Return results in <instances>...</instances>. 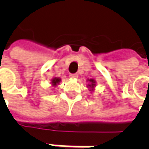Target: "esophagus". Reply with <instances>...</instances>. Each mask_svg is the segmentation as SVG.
I'll use <instances>...</instances> for the list:
<instances>
[{
    "label": "esophagus",
    "instance_id": "obj_1",
    "mask_svg": "<svg viewBox=\"0 0 149 149\" xmlns=\"http://www.w3.org/2000/svg\"><path fill=\"white\" fill-rule=\"evenodd\" d=\"M70 77L72 78V79H76L78 77L77 74H70Z\"/></svg>",
    "mask_w": 149,
    "mask_h": 149
}]
</instances>
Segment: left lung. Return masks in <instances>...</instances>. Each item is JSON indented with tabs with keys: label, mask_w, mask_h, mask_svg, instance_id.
Wrapping results in <instances>:
<instances>
[{
	"label": "left lung",
	"mask_w": 149,
	"mask_h": 149,
	"mask_svg": "<svg viewBox=\"0 0 149 149\" xmlns=\"http://www.w3.org/2000/svg\"><path fill=\"white\" fill-rule=\"evenodd\" d=\"M89 84H88V88L89 89H90V90L92 91L93 89H94V88H95V79H89Z\"/></svg>",
	"instance_id": "obj_1"
}]
</instances>
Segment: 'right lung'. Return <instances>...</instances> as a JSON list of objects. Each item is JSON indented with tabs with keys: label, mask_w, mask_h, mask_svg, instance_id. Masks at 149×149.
Masks as SVG:
<instances>
[{
	"label": "right lung",
	"mask_w": 149,
	"mask_h": 149,
	"mask_svg": "<svg viewBox=\"0 0 149 149\" xmlns=\"http://www.w3.org/2000/svg\"><path fill=\"white\" fill-rule=\"evenodd\" d=\"M60 82V78H54V79H52V80H51V83H52V85L53 86H56Z\"/></svg>",
	"instance_id": "add662e5"
}]
</instances>
